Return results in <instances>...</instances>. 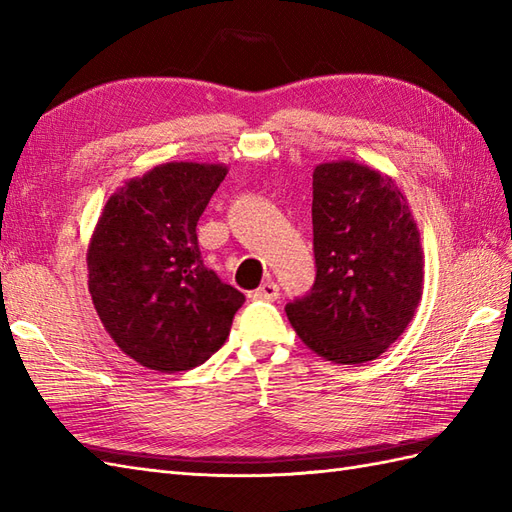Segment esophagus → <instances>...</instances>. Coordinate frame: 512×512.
Instances as JSON below:
<instances>
[{
	"mask_svg": "<svg viewBox=\"0 0 512 512\" xmlns=\"http://www.w3.org/2000/svg\"><path fill=\"white\" fill-rule=\"evenodd\" d=\"M253 298L255 300H268V303H272V300L279 298V285L272 283V281H266L264 285L259 287V290L253 292Z\"/></svg>",
	"mask_w": 512,
	"mask_h": 512,
	"instance_id": "34e87169",
	"label": "esophagus"
}]
</instances>
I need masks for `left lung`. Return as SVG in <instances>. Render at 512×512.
I'll return each mask as SVG.
<instances>
[{
  "instance_id": "1",
  "label": "left lung",
  "mask_w": 512,
  "mask_h": 512,
  "mask_svg": "<svg viewBox=\"0 0 512 512\" xmlns=\"http://www.w3.org/2000/svg\"><path fill=\"white\" fill-rule=\"evenodd\" d=\"M316 283L285 307L296 335L326 361H374L422 300L424 251L406 196L355 160L313 170Z\"/></svg>"
}]
</instances>
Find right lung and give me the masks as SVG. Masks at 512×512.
I'll return each instance as SVG.
<instances>
[{"label":"right lung","instance_id":"obj_1","mask_svg":"<svg viewBox=\"0 0 512 512\" xmlns=\"http://www.w3.org/2000/svg\"><path fill=\"white\" fill-rule=\"evenodd\" d=\"M225 164L166 162L125 181L88 244V292L127 357L164 374L192 370L225 344L244 294L203 266L196 222Z\"/></svg>","mask_w":512,"mask_h":512}]
</instances>
